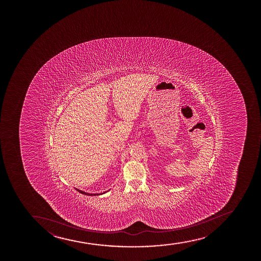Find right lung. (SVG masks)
<instances>
[{
  "label": "right lung",
  "instance_id": "right-lung-1",
  "mask_svg": "<svg viewBox=\"0 0 261 261\" xmlns=\"http://www.w3.org/2000/svg\"><path fill=\"white\" fill-rule=\"evenodd\" d=\"M77 190V192H80L82 194L87 195V196H97V195L102 194V193H105V192H108V191H107V192H102V193H88V192H84V191H81V190Z\"/></svg>",
  "mask_w": 261,
  "mask_h": 261
}]
</instances>
